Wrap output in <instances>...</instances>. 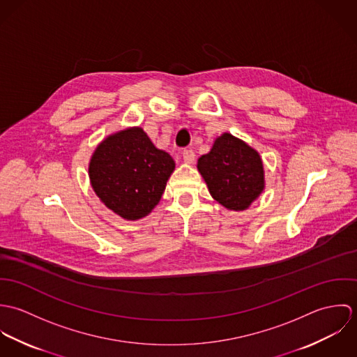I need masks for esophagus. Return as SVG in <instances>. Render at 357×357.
<instances>
[{
  "instance_id": "1",
  "label": "esophagus",
  "mask_w": 357,
  "mask_h": 357,
  "mask_svg": "<svg viewBox=\"0 0 357 357\" xmlns=\"http://www.w3.org/2000/svg\"><path fill=\"white\" fill-rule=\"evenodd\" d=\"M183 158H184V162L192 163L194 159H195V153H194L192 150H184V151H183Z\"/></svg>"
}]
</instances>
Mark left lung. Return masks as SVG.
I'll return each instance as SVG.
<instances>
[{"label":"left lung","mask_w":357,"mask_h":357,"mask_svg":"<svg viewBox=\"0 0 357 357\" xmlns=\"http://www.w3.org/2000/svg\"><path fill=\"white\" fill-rule=\"evenodd\" d=\"M197 167L213 199L228 210L249 208L265 188L261 155L246 142L227 132L198 159Z\"/></svg>","instance_id":"8db88e82"}]
</instances>
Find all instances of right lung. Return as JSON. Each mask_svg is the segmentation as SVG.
Segmentation results:
<instances>
[{
    "label": "right lung",
    "instance_id": "1",
    "mask_svg": "<svg viewBox=\"0 0 357 357\" xmlns=\"http://www.w3.org/2000/svg\"><path fill=\"white\" fill-rule=\"evenodd\" d=\"M176 163L156 149L143 128L132 126L107 136L92 153L91 185L107 208L136 221L159 204Z\"/></svg>",
    "mask_w": 357,
    "mask_h": 357
}]
</instances>
